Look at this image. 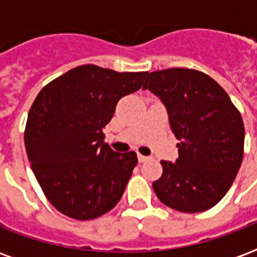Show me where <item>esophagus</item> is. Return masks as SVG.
I'll return each mask as SVG.
<instances>
[{
    "mask_svg": "<svg viewBox=\"0 0 257 257\" xmlns=\"http://www.w3.org/2000/svg\"><path fill=\"white\" fill-rule=\"evenodd\" d=\"M150 157H146V156H142V154H138V160H139V162H146L147 160H149Z\"/></svg>",
    "mask_w": 257,
    "mask_h": 257,
    "instance_id": "34e87169",
    "label": "esophagus"
}]
</instances>
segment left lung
I'll return each mask as SVG.
<instances>
[{
	"instance_id": "obj_1",
	"label": "left lung",
	"mask_w": 257,
	"mask_h": 257,
	"mask_svg": "<svg viewBox=\"0 0 257 257\" xmlns=\"http://www.w3.org/2000/svg\"><path fill=\"white\" fill-rule=\"evenodd\" d=\"M143 89L158 96L179 140V158L161 161L153 189L184 213L210 209L231 187L243 157L242 118L226 90L205 73L168 68L149 74Z\"/></svg>"
}]
</instances>
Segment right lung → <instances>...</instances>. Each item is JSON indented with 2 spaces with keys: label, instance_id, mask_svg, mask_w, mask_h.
Masks as SVG:
<instances>
[{
  "label": "right lung",
  "instance_id": "obj_1",
  "mask_svg": "<svg viewBox=\"0 0 257 257\" xmlns=\"http://www.w3.org/2000/svg\"><path fill=\"white\" fill-rule=\"evenodd\" d=\"M147 74L84 64L37 95L26 123V151L42 191L63 215L92 220L122 197L138 157L111 150L103 128L118 100L139 90Z\"/></svg>",
  "mask_w": 257,
  "mask_h": 257
}]
</instances>
